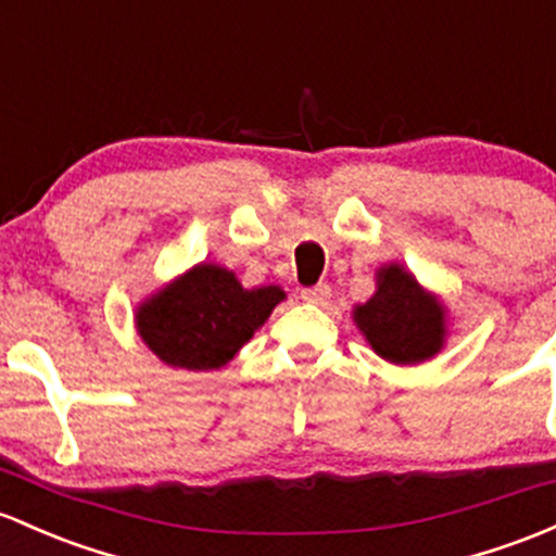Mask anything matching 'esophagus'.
<instances>
[{
  "mask_svg": "<svg viewBox=\"0 0 556 556\" xmlns=\"http://www.w3.org/2000/svg\"><path fill=\"white\" fill-rule=\"evenodd\" d=\"M302 300L307 304H320V307H324V304L331 302V289H328L326 283H318L313 286V289H304Z\"/></svg>",
  "mask_w": 556,
  "mask_h": 556,
  "instance_id": "esophagus-1",
  "label": "esophagus"
}]
</instances>
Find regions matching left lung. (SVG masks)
<instances>
[{
	"label": "left lung",
	"mask_w": 556,
	"mask_h": 556,
	"mask_svg": "<svg viewBox=\"0 0 556 556\" xmlns=\"http://www.w3.org/2000/svg\"><path fill=\"white\" fill-rule=\"evenodd\" d=\"M352 320L376 355L392 366L432 361L451 333L445 302L400 262L376 270V291L371 300L352 307Z\"/></svg>",
	"instance_id": "left-lung-1"
}]
</instances>
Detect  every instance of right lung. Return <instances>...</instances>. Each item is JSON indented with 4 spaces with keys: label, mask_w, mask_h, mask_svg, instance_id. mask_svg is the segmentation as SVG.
Instances as JSON below:
<instances>
[{
    "label": "right lung",
    "mask_w": 556,
    "mask_h": 556,
    "mask_svg": "<svg viewBox=\"0 0 556 556\" xmlns=\"http://www.w3.org/2000/svg\"><path fill=\"white\" fill-rule=\"evenodd\" d=\"M283 300L280 286L247 289L228 267L199 262L137 304L135 328L164 366L214 371L228 366Z\"/></svg>",
    "instance_id": "right-lung-1"
}]
</instances>
